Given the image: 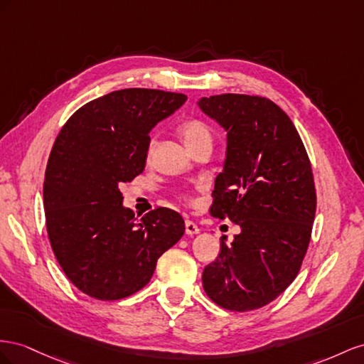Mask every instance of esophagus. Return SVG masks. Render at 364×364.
Wrapping results in <instances>:
<instances>
[{
  "label": "esophagus",
  "mask_w": 364,
  "mask_h": 364,
  "mask_svg": "<svg viewBox=\"0 0 364 364\" xmlns=\"http://www.w3.org/2000/svg\"><path fill=\"white\" fill-rule=\"evenodd\" d=\"M201 230L198 224H195L193 221H186V235L193 236V235H198Z\"/></svg>",
  "instance_id": "1"
}]
</instances>
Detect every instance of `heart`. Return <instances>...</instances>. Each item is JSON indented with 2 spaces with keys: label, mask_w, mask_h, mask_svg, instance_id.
I'll use <instances>...</instances> for the list:
<instances>
[{
  "label": "heart",
  "mask_w": 364,
  "mask_h": 364,
  "mask_svg": "<svg viewBox=\"0 0 364 364\" xmlns=\"http://www.w3.org/2000/svg\"><path fill=\"white\" fill-rule=\"evenodd\" d=\"M180 132H181V137L184 140V143L188 144V146H192V144L204 141V140H210L212 141L210 129L201 120H189V122H186L183 127H181ZM152 144L154 143L149 144V149H152Z\"/></svg>",
  "instance_id": "1"
}]
</instances>
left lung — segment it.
Listing matches in <instances>:
<instances>
[{
	"mask_svg": "<svg viewBox=\"0 0 364 364\" xmlns=\"http://www.w3.org/2000/svg\"><path fill=\"white\" fill-rule=\"evenodd\" d=\"M198 107L227 132L210 213L241 228L204 268V291L225 309H257L285 291L308 250L317 203L311 163L294 123L269 99L220 95Z\"/></svg>",
	"mask_w": 364,
	"mask_h": 364,
	"instance_id": "obj_1",
	"label": "left lung"
}]
</instances>
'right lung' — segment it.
<instances>
[{"instance_id": "add662e5", "label": "right lung", "mask_w": 364, "mask_h": 364, "mask_svg": "<svg viewBox=\"0 0 364 364\" xmlns=\"http://www.w3.org/2000/svg\"><path fill=\"white\" fill-rule=\"evenodd\" d=\"M186 100L161 90L112 91L60 129L46 169V223L60 268L82 293L99 300L137 293L184 235L180 213L164 207L136 220L120 184L143 172L149 132Z\"/></svg>"}]
</instances>
